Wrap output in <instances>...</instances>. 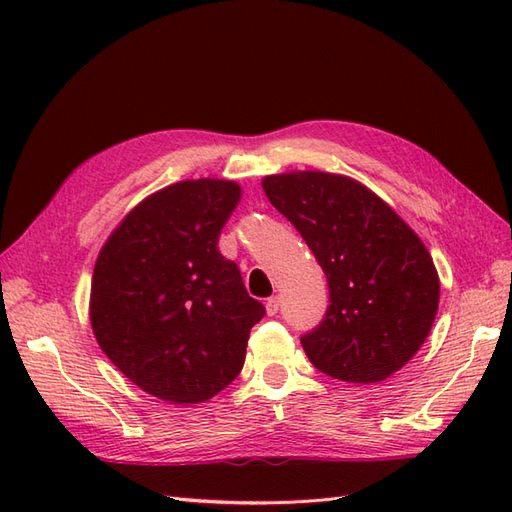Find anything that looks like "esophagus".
I'll return each instance as SVG.
<instances>
[{
  "instance_id": "obj_1",
  "label": "esophagus",
  "mask_w": 512,
  "mask_h": 512,
  "mask_svg": "<svg viewBox=\"0 0 512 512\" xmlns=\"http://www.w3.org/2000/svg\"><path fill=\"white\" fill-rule=\"evenodd\" d=\"M265 309H267V316H275L277 309H280V297H269L265 303Z\"/></svg>"
}]
</instances>
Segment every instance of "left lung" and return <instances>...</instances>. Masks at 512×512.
<instances>
[{
    "mask_svg": "<svg viewBox=\"0 0 512 512\" xmlns=\"http://www.w3.org/2000/svg\"><path fill=\"white\" fill-rule=\"evenodd\" d=\"M262 190L327 275V316L301 337L307 359L352 384L393 376L421 350L438 314L440 277L421 237L346 175L290 170L267 175Z\"/></svg>",
    "mask_w": 512,
    "mask_h": 512,
    "instance_id": "obj_1",
    "label": "left lung"
}]
</instances>
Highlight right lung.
<instances>
[{
	"instance_id": "1",
	"label": "right lung",
	"mask_w": 512,
	"mask_h": 512,
	"mask_svg": "<svg viewBox=\"0 0 512 512\" xmlns=\"http://www.w3.org/2000/svg\"><path fill=\"white\" fill-rule=\"evenodd\" d=\"M239 200L237 181H177L130 209L98 254L89 294L96 342L138 389L168 404L224 391L265 316L218 250Z\"/></svg>"
}]
</instances>
